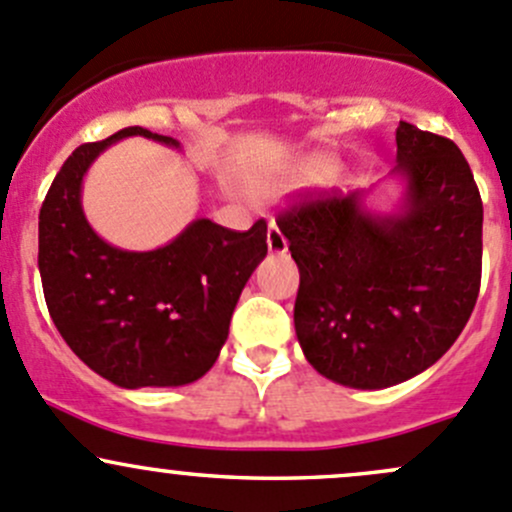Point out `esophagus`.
Instances as JSON below:
<instances>
[{"mask_svg":"<svg viewBox=\"0 0 512 512\" xmlns=\"http://www.w3.org/2000/svg\"><path fill=\"white\" fill-rule=\"evenodd\" d=\"M267 250L277 252V255L287 250L285 235H282V230L275 223H270V227H267Z\"/></svg>","mask_w":512,"mask_h":512,"instance_id":"1","label":"esophagus"}]
</instances>
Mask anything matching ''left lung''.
Masks as SVG:
<instances>
[{
    "mask_svg": "<svg viewBox=\"0 0 512 512\" xmlns=\"http://www.w3.org/2000/svg\"><path fill=\"white\" fill-rule=\"evenodd\" d=\"M394 168L404 208L374 215L364 193H299L277 215L299 267L294 329L309 364L352 389H386L436 364L480 289L483 203L451 138L401 121Z\"/></svg>",
    "mask_w": 512,
    "mask_h": 512,
    "instance_id": "1",
    "label": "left lung"
}]
</instances>
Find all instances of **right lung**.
<instances>
[{"label":"right lung","mask_w":512,"mask_h":512,"mask_svg":"<svg viewBox=\"0 0 512 512\" xmlns=\"http://www.w3.org/2000/svg\"><path fill=\"white\" fill-rule=\"evenodd\" d=\"M126 136L178 146L131 126L66 158L39 210L41 287L64 342L98 376L123 389L183 386L218 359L242 287L267 255V223L237 232L200 218L151 252L103 242L81 210V180Z\"/></svg>","instance_id":"obj_1"}]
</instances>
